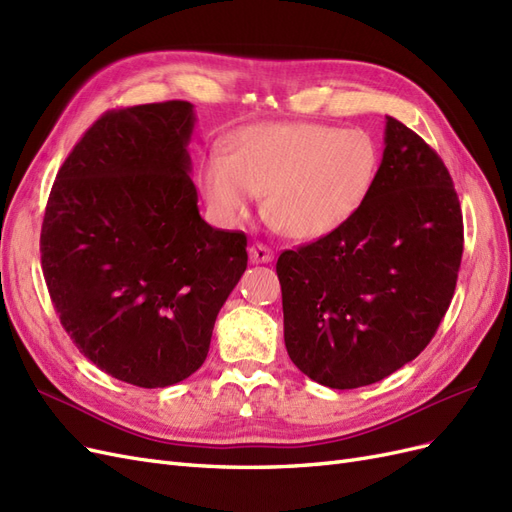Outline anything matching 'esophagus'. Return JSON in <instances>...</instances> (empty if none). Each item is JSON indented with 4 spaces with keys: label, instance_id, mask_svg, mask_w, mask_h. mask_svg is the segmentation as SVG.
I'll return each mask as SVG.
<instances>
[{
    "label": "esophagus",
    "instance_id": "obj_1",
    "mask_svg": "<svg viewBox=\"0 0 512 512\" xmlns=\"http://www.w3.org/2000/svg\"><path fill=\"white\" fill-rule=\"evenodd\" d=\"M248 257H251L253 264H268V261L274 259V251L266 244L255 242L248 246Z\"/></svg>",
    "mask_w": 512,
    "mask_h": 512
}]
</instances>
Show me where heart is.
<instances>
[{
  "label": "heart",
  "mask_w": 512,
  "mask_h": 512,
  "mask_svg": "<svg viewBox=\"0 0 512 512\" xmlns=\"http://www.w3.org/2000/svg\"><path fill=\"white\" fill-rule=\"evenodd\" d=\"M379 171L373 137L358 128L313 122L246 126L231 152L201 163L199 186L210 212L236 225L266 195L268 221L289 238L315 240L337 231L369 197Z\"/></svg>",
  "instance_id": "1"
}]
</instances>
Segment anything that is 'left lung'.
Wrapping results in <instances>:
<instances>
[{"label": "left lung", "instance_id": "8db88e82", "mask_svg": "<svg viewBox=\"0 0 512 512\" xmlns=\"http://www.w3.org/2000/svg\"><path fill=\"white\" fill-rule=\"evenodd\" d=\"M384 143L360 210L276 261L287 354L337 390L414 360L435 337L461 266L463 214L442 158L394 118Z\"/></svg>", "mask_w": 512, "mask_h": 512}]
</instances>
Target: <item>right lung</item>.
Segmentation results:
<instances>
[{
    "label": "right lung",
    "instance_id": "right-lung-1",
    "mask_svg": "<svg viewBox=\"0 0 512 512\" xmlns=\"http://www.w3.org/2000/svg\"><path fill=\"white\" fill-rule=\"evenodd\" d=\"M193 128L186 100L102 113L57 171L42 221V274L68 337L139 388L201 367L248 261L242 231L199 216Z\"/></svg>",
    "mask_w": 512,
    "mask_h": 512
}]
</instances>
